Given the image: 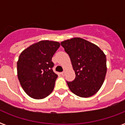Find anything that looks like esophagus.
<instances>
[{
	"label": "esophagus",
	"instance_id": "34e87169",
	"mask_svg": "<svg viewBox=\"0 0 125 125\" xmlns=\"http://www.w3.org/2000/svg\"><path fill=\"white\" fill-rule=\"evenodd\" d=\"M65 73H66V71H64L63 72L61 73V74L62 75V76H64V75H65Z\"/></svg>",
	"mask_w": 125,
	"mask_h": 125
}]
</instances>
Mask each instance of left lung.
I'll list each match as a JSON object with an SVG mask.
<instances>
[{
  "instance_id": "left-lung-1",
  "label": "left lung",
  "mask_w": 125,
  "mask_h": 125,
  "mask_svg": "<svg viewBox=\"0 0 125 125\" xmlns=\"http://www.w3.org/2000/svg\"><path fill=\"white\" fill-rule=\"evenodd\" d=\"M61 44L68 54L76 74L74 80L66 81L76 95L88 98L96 93L106 74V57L100 47L80 37L64 41Z\"/></svg>"
}]
</instances>
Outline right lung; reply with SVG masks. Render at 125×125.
I'll use <instances>...</instances> for the list:
<instances>
[{
	"mask_svg": "<svg viewBox=\"0 0 125 125\" xmlns=\"http://www.w3.org/2000/svg\"><path fill=\"white\" fill-rule=\"evenodd\" d=\"M59 46L58 42L41 41L21 53L17 62V76L30 97L43 99L53 91L57 75L52 70V57Z\"/></svg>",
	"mask_w": 125,
	"mask_h": 125,
	"instance_id": "add662e5",
	"label": "right lung"
}]
</instances>
